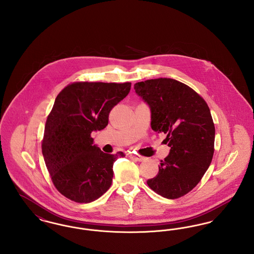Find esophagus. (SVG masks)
<instances>
[{"label": "esophagus", "instance_id": "esophagus-1", "mask_svg": "<svg viewBox=\"0 0 254 254\" xmlns=\"http://www.w3.org/2000/svg\"><path fill=\"white\" fill-rule=\"evenodd\" d=\"M129 157L131 158L134 161H137V162H142L145 159V158L142 157L140 155H137V154H134V153H130Z\"/></svg>", "mask_w": 254, "mask_h": 254}]
</instances>
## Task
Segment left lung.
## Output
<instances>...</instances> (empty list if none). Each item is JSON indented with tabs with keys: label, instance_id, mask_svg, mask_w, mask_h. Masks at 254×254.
Instances as JSON below:
<instances>
[{
	"label": "left lung",
	"instance_id": "1",
	"mask_svg": "<svg viewBox=\"0 0 254 254\" xmlns=\"http://www.w3.org/2000/svg\"><path fill=\"white\" fill-rule=\"evenodd\" d=\"M134 89L150 109L152 130L165 133L170 147L156 177L146 183L165 198H179L196 187L213 157L215 127L210 110L192 88L174 79L146 80Z\"/></svg>",
	"mask_w": 254,
	"mask_h": 254
}]
</instances>
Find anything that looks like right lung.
<instances>
[{
	"label": "right lung",
	"mask_w": 254,
	"mask_h": 254,
	"mask_svg": "<svg viewBox=\"0 0 254 254\" xmlns=\"http://www.w3.org/2000/svg\"><path fill=\"white\" fill-rule=\"evenodd\" d=\"M130 87L131 83H74L56 97L42 152L54 186L66 198L90 203L110 188L113 164L126 155L103 152L90 135L108 126L110 110Z\"/></svg>",
	"instance_id": "1"
}]
</instances>
